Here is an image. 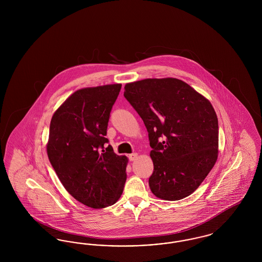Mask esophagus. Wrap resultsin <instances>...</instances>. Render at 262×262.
<instances>
[{"instance_id": "esophagus-1", "label": "esophagus", "mask_w": 262, "mask_h": 262, "mask_svg": "<svg viewBox=\"0 0 262 262\" xmlns=\"http://www.w3.org/2000/svg\"><path fill=\"white\" fill-rule=\"evenodd\" d=\"M137 158V153H132V154H129V155H128V159H129V161H135Z\"/></svg>"}]
</instances>
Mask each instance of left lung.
Listing matches in <instances>:
<instances>
[{
  "label": "left lung",
  "instance_id": "8db88e82",
  "mask_svg": "<svg viewBox=\"0 0 262 262\" xmlns=\"http://www.w3.org/2000/svg\"><path fill=\"white\" fill-rule=\"evenodd\" d=\"M124 96L148 132L154 171L149 187L157 198L191 194L218 157V119L211 103L177 78H148L125 84Z\"/></svg>",
  "mask_w": 262,
  "mask_h": 262
}]
</instances>
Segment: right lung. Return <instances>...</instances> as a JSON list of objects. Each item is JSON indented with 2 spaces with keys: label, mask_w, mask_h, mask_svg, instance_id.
<instances>
[{
  "label": "right lung",
  "mask_w": 262,
  "mask_h": 262,
  "mask_svg": "<svg viewBox=\"0 0 262 262\" xmlns=\"http://www.w3.org/2000/svg\"><path fill=\"white\" fill-rule=\"evenodd\" d=\"M122 84L75 91L52 117L47 153L62 186L91 208L113 205L123 193L125 156L117 155L107 135Z\"/></svg>",
  "instance_id": "right-lung-1"
}]
</instances>
